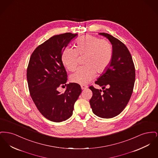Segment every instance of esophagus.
Wrapping results in <instances>:
<instances>
[{
  "mask_svg": "<svg viewBox=\"0 0 158 158\" xmlns=\"http://www.w3.org/2000/svg\"><path fill=\"white\" fill-rule=\"evenodd\" d=\"M81 88H82V89H85L88 88V86H86V85H81Z\"/></svg>",
  "mask_w": 158,
  "mask_h": 158,
  "instance_id": "obj_1",
  "label": "esophagus"
}]
</instances>
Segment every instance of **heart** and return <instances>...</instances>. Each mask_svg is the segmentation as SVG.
<instances>
[{
    "instance_id": "obj_1",
    "label": "heart",
    "mask_w": 158,
    "mask_h": 158,
    "mask_svg": "<svg viewBox=\"0 0 158 158\" xmlns=\"http://www.w3.org/2000/svg\"><path fill=\"white\" fill-rule=\"evenodd\" d=\"M78 55L85 56V66L78 68L70 79L73 82L85 85L95 76L97 72L101 73L108 66L112 59L113 47L108 41L90 35L79 38L76 48L67 47L61 54L62 62L69 71L77 68Z\"/></svg>"
}]
</instances>
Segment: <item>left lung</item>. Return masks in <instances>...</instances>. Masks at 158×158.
<instances>
[{
  "label": "left lung",
  "mask_w": 158,
  "mask_h": 158,
  "mask_svg": "<svg viewBox=\"0 0 158 158\" xmlns=\"http://www.w3.org/2000/svg\"><path fill=\"white\" fill-rule=\"evenodd\" d=\"M108 38L112 44V59L95 83L102 89H89L93 95L89 101L93 113L104 118L120 114L131 96L135 81V68L127 47L119 40L104 33H99Z\"/></svg>",
  "instance_id": "1"
}]
</instances>
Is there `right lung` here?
I'll list each match as a JSON object with an SVG mask.
<instances>
[{"mask_svg":"<svg viewBox=\"0 0 158 158\" xmlns=\"http://www.w3.org/2000/svg\"><path fill=\"white\" fill-rule=\"evenodd\" d=\"M77 34L67 32L53 36L38 46L31 56L27 77L31 97L38 111L47 119L61 122L70 118L82 92L76 83L66 85L68 75L61 54ZM67 86L63 93L57 90Z\"/></svg>","mask_w":158,"mask_h":158,"instance_id":"1","label":"right lung"}]
</instances>
